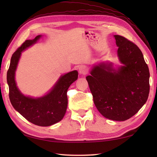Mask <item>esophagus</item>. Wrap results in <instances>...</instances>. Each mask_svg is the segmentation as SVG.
I'll list each match as a JSON object with an SVG mask.
<instances>
[{
	"instance_id": "esophagus-1",
	"label": "esophagus",
	"mask_w": 157,
	"mask_h": 157,
	"mask_svg": "<svg viewBox=\"0 0 157 157\" xmlns=\"http://www.w3.org/2000/svg\"><path fill=\"white\" fill-rule=\"evenodd\" d=\"M78 71H79V74H82V75H85V74L87 73V68L86 66H79Z\"/></svg>"
}]
</instances>
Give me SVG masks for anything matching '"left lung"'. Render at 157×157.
<instances>
[{
    "label": "left lung",
    "instance_id": "left-lung-1",
    "mask_svg": "<svg viewBox=\"0 0 157 157\" xmlns=\"http://www.w3.org/2000/svg\"><path fill=\"white\" fill-rule=\"evenodd\" d=\"M113 36L122 65L115 68L112 63L100 62L86 78L99 112L110 120L124 121L134 116L147 101L150 72L136 44L124 36Z\"/></svg>",
    "mask_w": 157,
    "mask_h": 157
}]
</instances>
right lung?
Instances as JSON below:
<instances>
[{"label": "right lung", "mask_w": 157, "mask_h": 157, "mask_svg": "<svg viewBox=\"0 0 157 157\" xmlns=\"http://www.w3.org/2000/svg\"><path fill=\"white\" fill-rule=\"evenodd\" d=\"M36 36L32 40H26L12 55L7 73L9 86V97L13 107L29 122L36 125L48 127L58 123L64 116L68 105L67 91L78 78V72H71L61 75L50 91L44 96L32 98L23 95L18 89L15 81V72L21 52L33 46L41 38Z\"/></svg>", "instance_id": "right-lung-1"}]
</instances>
